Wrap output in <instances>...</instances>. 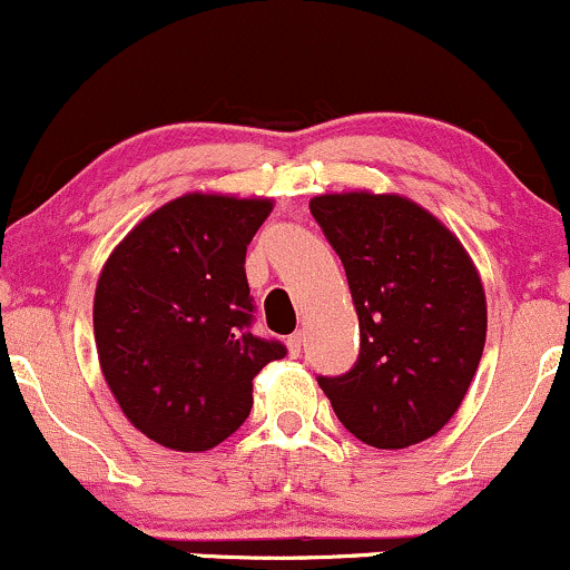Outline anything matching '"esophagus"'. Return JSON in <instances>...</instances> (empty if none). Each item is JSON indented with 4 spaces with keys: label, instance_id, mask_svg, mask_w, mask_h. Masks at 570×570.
<instances>
[{
    "label": "esophagus",
    "instance_id": "obj_1",
    "mask_svg": "<svg viewBox=\"0 0 570 570\" xmlns=\"http://www.w3.org/2000/svg\"><path fill=\"white\" fill-rule=\"evenodd\" d=\"M303 343H305L303 332H294V335L286 340V348H289L292 356H299V351H303Z\"/></svg>",
    "mask_w": 570,
    "mask_h": 570
}]
</instances>
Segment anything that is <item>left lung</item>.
I'll return each mask as SVG.
<instances>
[{"label":"left lung","mask_w":570,"mask_h":570,"mask_svg":"<svg viewBox=\"0 0 570 570\" xmlns=\"http://www.w3.org/2000/svg\"><path fill=\"white\" fill-rule=\"evenodd\" d=\"M358 313V356L318 375L356 440L402 450L434 436L461 407L485 348V292L442 222L399 195L311 200Z\"/></svg>","instance_id":"8db88e82"}]
</instances>
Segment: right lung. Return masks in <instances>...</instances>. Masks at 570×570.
Here are the masks:
<instances>
[{
  "instance_id": "right-lung-1",
  "label": "right lung",
  "mask_w": 570,
  "mask_h": 570,
  "mask_svg": "<svg viewBox=\"0 0 570 570\" xmlns=\"http://www.w3.org/2000/svg\"><path fill=\"white\" fill-rule=\"evenodd\" d=\"M271 200L185 195L149 214L104 265L94 332L128 421L163 448L200 453L252 412V381L286 356L254 335L246 246Z\"/></svg>"
}]
</instances>
